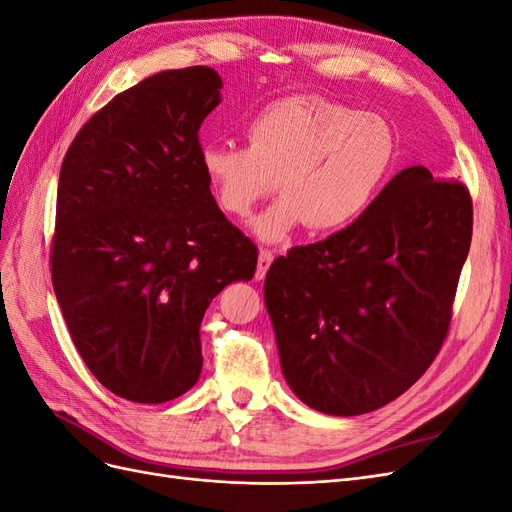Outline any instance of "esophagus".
<instances>
[{
    "mask_svg": "<svg viewBox=\"0 0 512 512\" xmlns=\"http://www.w3.org/2000/svg\"><path fill=\"white\" fill-rule=\"evenodd\" d=\"M273 258H275V256H273L271 250H260V254H258V269H256V280H262V277L267 275Z\"/></svg>",
    "mask_w": 512,
    "mask_h": 512,
    "instance_id": "esophagus-1",
    "label": "esophagus"
}]
</instances>
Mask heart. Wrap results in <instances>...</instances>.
Segmentation results:
<instances>
[{
  "label": "heart",
  "mask_w": 512,
  "mask_h": 512,
  "mask_svg": "<svg viewBox=\"0 0 512 512\" xmlns=\"http://www.w3.org/2000/svg\"><path fill=\"white\" fill-rule=\"evenodd\" d=\"M243 134L245 147L200 145L198 164L215 203L235 218L277 183L282 196L250 222L265 243H280L303 224L316 232L350 226L376 198L397 149L380 115L320 96L262 106Z\"/></svg>",
  "instance_id": "b5f03b06"
}]
</instances>
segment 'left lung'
Instances as JSON below:
<instances>
[{"label":"left lung","mask_w":512,"mask_h":512,"mask_svg":"<svg viewBox=\"0 0 512 512\" xmlns=\"http://www.w3.org/2000/svg\"><path fill=\"white\" fill-rule=\"evenodd\" d=\"M470 241L468 190L410 166L348 228L277 258L265 305L290 391L333 416L406 393L444 342Z\"/></svg>","instance_id":"1"}]
</instances>
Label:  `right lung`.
Wrapping results in <instances>:
<instances>
[{
    "label": "right lung",
    "mask_w": 512,
    "mask_h": 512,
    "mask_svg": "<svg viewBox=\"0 0 512 512\" xmlns=\"http://www.w3.org/2000/svg\"><path fill=\"white\" fill-rule=\"evenodd\" d=\"M222 85L207 66L147 76L85 123L59 170L55 297L91 374L136 404L192 389L209 303L256 271L198 164Z\"/></svg>",
    "instance_id": "obj_1"
}]
</instances>
